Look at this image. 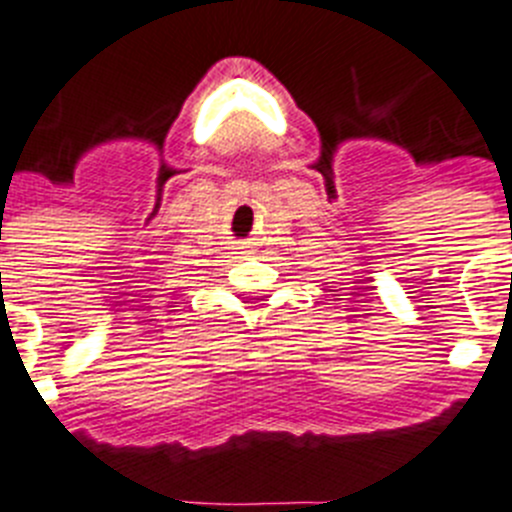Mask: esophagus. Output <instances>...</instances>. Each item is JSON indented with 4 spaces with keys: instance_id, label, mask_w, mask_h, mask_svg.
Wrapping results in <instances>:
<instances>
[{
    "instance_id": "obj_1",
    "label": "esophagus",
    "mask_w": 512,
    "mask_h": 512,
    "mask_svg": "<svg viewBox=\"0 0 512 512\" xmlns=\"http://www.w3.org/2000/svg\"><path fill=\"white\" fill-rule=\"evenodd\" d=\"M239 250H242V255H250V247H247V244H239Z\"/></svg>"
}]
</instances>
